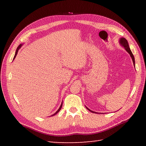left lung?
I'll use <instances>...</instances> for the list:
<instances>
[{
    "instance_id": "left-lung-1",
    "label": "left lung",
    "mask_w": 146,
    "mask_h": 146,
    "mask_svg": "<svg viewBox=\"0 0 146 146\" xmlns=\"http://www.w3.org/2000/svg\"><path fill=\"white\" fill-rule=\"evenodd\" d=\"M120 44H122V45L123 46V47L125 48V49H126V51L129 52V53L130 54V55H131V58H132V59L133 63H134V64L135 65V59H134V55H133L131 50V49H130V48H129V46L127 41V40H126L125 38H121L120 40ZM86 108H87V109H88L89 111H92V112H93V113H97V112H95V111H94L90 110L89 108H88L87 107H86Z\"/></svg>"
}]
</instances>
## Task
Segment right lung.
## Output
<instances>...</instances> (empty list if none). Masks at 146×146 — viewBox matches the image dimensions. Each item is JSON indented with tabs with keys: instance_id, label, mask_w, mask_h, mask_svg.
<instances>
[{
	"instance_id": "obj_1",
	"label": "right lung",
	"mask_w": 146,
	"mask_h": 146,
	"mask_svg": "<svg viewBox=\"0 0 146 146\" xmlns=\"http://www.w3.org/2000/svg\"><path fill=\"white\" fill-rule=\"evenodd\" d=\"M21 44H20L19 46H18V47H17V49H16V51H15V56H14V59L15 58V56H16V55H17V52H18V50H19V49L21 47ZM62 105H63V104H61V106H60V108H59V109L56 111V112L55 113H54L53 115H56V114L57 113H58L59 112V111H60V110H61V107H62Z\"/></svg>"
}]
</instances>
